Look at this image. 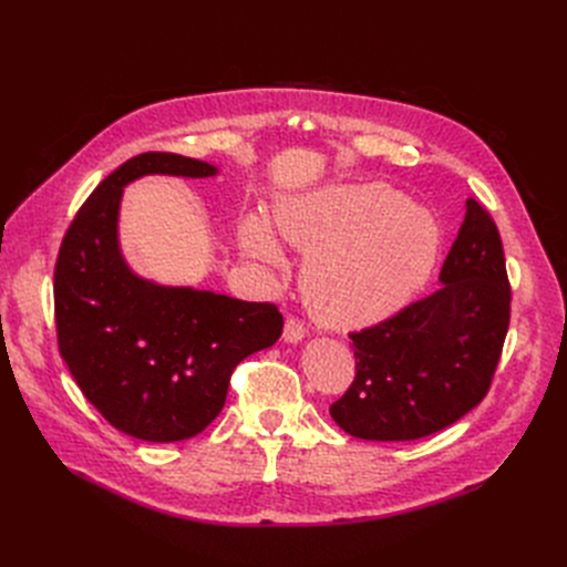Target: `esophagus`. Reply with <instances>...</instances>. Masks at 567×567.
Here are the masks:
<instances>
[{"instance_id": "esophagus-1", "label": "esophagus", "mask_w": 567, "mask_h": 567, "mask_svg": "<svg viewBox=\"0 0 567 567\" xmlns=\"http://www.w3.org/2000/svg\"><path fill=\"white\" fill-rule=\"evenodd\" d=\"M306 336H308V331H306V326H303L301 319L289 317V319L285 321V331H282V340H285V342L296 344V342H301Z\"/></svg>"}]
</instances>
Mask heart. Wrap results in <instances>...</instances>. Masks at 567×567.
Here are the masks:
<instances>
[{"instance_id":"obj_1","label":"heart","mask_w":567,"mask_h":567,"mask_svg":"<svg viewBox=\"0 0 567 567\" xmlns=\"http://www.w3.org/2000/svg\"><path fill=\"white\" fill-rule=\"evenodd\" d=\"M276 223L285 241L308 255L303 293L312 315L336 329H359L406 308L430 280L443 241L430 208L389 184H340L285 199ZM238 238L255 261H282L261 216L250 214Z\"/></svg>"}]
</instances>
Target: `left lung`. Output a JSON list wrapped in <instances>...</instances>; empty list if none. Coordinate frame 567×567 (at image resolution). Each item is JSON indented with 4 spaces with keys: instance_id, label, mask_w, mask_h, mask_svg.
<instances>
[{
    "instance_id": "obj_1",
    "label": "left lung",
    "mask_w": 567,
    "mask_h": 567,
    "mask_svg": "<svg viewBox=\"0 0 567 567\" xmlns=\"http://www.w3.org/2000/svg\"><path fill=\"white\" fill-rule=\"evenodd\" d=\"M441 287L353 340L355 379L333 421L365 441H413L460 421L487 395L511 323V282L492 216H466Z\"/></svg>"
}]
</instances>
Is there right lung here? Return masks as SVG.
Instances as JSON below:
<instances>
[{"label": "right lung", "instance_id": "1", "mask_svg": "<svg viewBox=\"0 0 567 567\" xmlns=\"http://www.w3.org/2000/svg\"><path fill=\"white\" fill-rule=\"evenodd\" d=\"M146 174L204 178L218 167L148 152L86 197L54 266L59 353L84 398L128 436L172 443L199 434L225 406L234 368L276 344L274 303L238 301L140 278L118 246L124 188Z\"/></svg>", "mask_w": 567, "mask_h": 567}]
</instances>
